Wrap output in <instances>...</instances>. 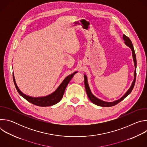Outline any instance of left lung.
Listing matches in <instances>:
<instances>
[{"mask_svg":"<svg viewBox=\"0 0 147 147\" xmlns=\"http://www.w3.org/2000/svg\"><path fill=\"white\" fill-rule=\"evenodd\" d=\"M123 38L124 40V43L127 46H128L129 48H130V49L132 51V54H133V60H134V66H135V71H134V80L132 82V84L130 87V88L129 89V90L126 92L120 99L115 100L114 102H105L102 100L99 99H98V98H96V96H95L92 92H91V90L89 88L88 86V81H87V77L86 75L84 76V85H85V88H86V90L87 92V94L88 95V98L90 99V100L94 104L98 106H100V107H112L115 105L119 103L120 102H121V100H123L125 97L127 96L132 91L134 87V84H135V82H136V67H137V61H136V53L134 52V49L133 47V45L132 44V42L131 40L129 39V38L128 36H127L126 35H125L124 34H123Z\"/></svg>","mask_w":147,"mask_h":147,"instance_id":"obj_1","label":"left lung"}]
</instances>
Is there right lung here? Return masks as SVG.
I'll list each match as a JSON object with an SVG mask.
<instances>
[{"instance_id":"1","label":"right lung","mask_w":147,"mask_h":147,"mask_svg":"<svg viewBox=\"0 0 147 147\" xmlns=\"http://www.w3.org/2000/svg\"><path fill=\"white\" fill-rule=\"evenodd\" d=\"M76 73H77V72L75 71L73 74L66 77L65 78V80L63 81V82L61 83V84L59 86V87L57 88V90L55 92H53L52 94H51L48 96H46L37 97V98L29 96L26 95V94H24L22 91H21L18 89V88L16 84V81H15L13 73V81H14V85L16 86V88L18 92L19 93V94L21 96H23L24 99H26L29 102L35 105L45 107H49V106L53 105L56 104L61 99L63 96L65 89H66L67 86L68 85L69 82H70L71 79L73 78V76Z\"/></svg>"}]
</instances>
